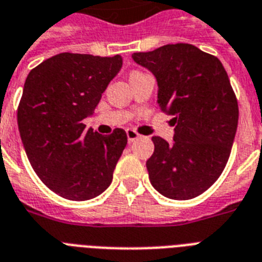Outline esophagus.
Returning a JSON list of instances; mask_svg holds the SVG:
<instances>
[{
  "instance_id": "obj_1",
  "label": "esophagus",
  "mask_w": 262,
  "mask_h": 262,
  "mask_svg": "<svg viewBox=\"0 0 262 262\" xmlns=\"http://www.w3.org/2000/svg\"><path fill=\"white\" fill-rule=\"evenodd\" d=\"M126 136H127V141H129V143H133V141H136V140L140 137L139 133H137L136 130H133V129H126Z\"/></svg>"
}]
</instances>
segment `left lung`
<instances>
[{
    "mask_svg": "<svg viewBox=\"0 0 262 262\" xmlns=\"http://www.w3.org/2000/svg\"><path fill=\"white\" fill-rule=\"evenodd\" d=\"M132 58L155 76L158 104L174 115L172 143L152 137L149 181L167 199H194L223 172L235 137L239 110L227 72L216 57L187 43Z\"/></svg>",
    "mask_w": 262,
    "mask_h": 262,
    "instance_id": "8db88e82",
    "label": "left lung"
}]
</instances>
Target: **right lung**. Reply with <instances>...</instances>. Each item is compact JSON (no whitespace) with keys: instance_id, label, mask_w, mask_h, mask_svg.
<instances>
[{"instance_id":"add662e5","label":"right lung","mask_w":262,"mask_h":262,"mask_svg":"<svg viewBox=\"0 0 262 262\" xmlns=\"http://www.w3.org/2000/svg\"><path fill=\"white\" fill-rule=\"evenodd\" d=\"M121 68V55L61 53L27 76L17 108L20 137L40 181L63 199H95L113 181L126 133L117 127L102 136L83 121Z\"/></svg>"}]
</instances>
